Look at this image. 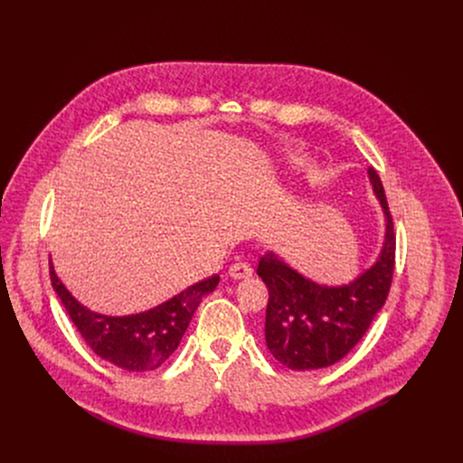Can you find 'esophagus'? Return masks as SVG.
Returning a JSON list of instances; mask_svg holds the SVG:
<instances>
[{"label": "esophagus", "instance_id": "obj_1", "mask_svg": "<svg viewBox=\"0 0 463 463\" xmlns=\"http://www.w3.org/2000/svg\"><path fill=\"white\" fill-rule=\"evenodd\" d=\"M252 275V269L249 263L245 261H238V263H232V266L229 268V277L234 279V280H241V279H249Z\"/></svg>", "mask_w": 463, "mask_h": 463}]
</instances>
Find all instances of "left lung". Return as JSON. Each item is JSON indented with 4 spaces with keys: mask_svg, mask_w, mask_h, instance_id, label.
<instances>
[{
    "mask_svg": "<svg viewBox=\"0 0 463 463\" xmlns=\"http://www.w3.org/2000/svg\"><path fill=\"white\" fill-rule=\"evenodd\" d=\"M368 177L386 229L375 263L355 280L322 286L297 273L271 250L260 258L256 273L269 291L266 343L273 357L291 370H317L341 361L368 332L388 297L395 234L383 183L372 166Z\"/></svg>",
    "mask_w": 463,
    "mask_h": 463,
    "instance_id": "obj_1",
    "label": "left lung"
}]
</instances>
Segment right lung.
Instances as JSON below:
<instances>
[{
    "instance_id": "right-lung-1",
    "label": "right lung",
    "mask_w": 463,
    "mask_h": 463,
    "mask_svg": "<svg viewBox=\"0 0 463 463\" xmlns=\"http://www.w3.org/2000/svg\"><path fill=\"white\" fill-rule=\"evenodd\" d=\"M49 269L52 289L88 346L99 357L128 372H152L159 368L179 346L202 298L213 293L220 282V277L214 275L186 288L154 309L126 317H108L84 307L56 277L51 261Z\"/></svg>"
}]
</instances>
